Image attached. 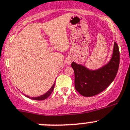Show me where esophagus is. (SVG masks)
Wrapping results in <instances>:
<instances>
[{
  "mask_svg": "<svg viewBox=\"0 0 130 130\" xmlns=\"http://www.w3.org/2000/svg\"><path fill=\"white\" fill-rule=\"evenodd\" d=\"M72 60L71 59V58H70V59H68V64H70V63L72 62Z\"/></svg>",
  "mask_w": 130,
  "mask_h": 130,
  "instance_id": "34e87169",
  "label": "esophagus"
}]
</instances>
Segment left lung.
I'll return each instance as SVG.
<instances>
[{"label":"left lung","instance_id":"obj_1","mask_svg":"<svg viewBox=\"0 0 130 130\" xmlns=\"http://www.w3.org/2000/svg\"><path fill=\"white\" fill-rule=\"evenodd\" d=\"M120 63V53L116 42L112 57L105 66L91 70L81 64L73 62L72 67L75 73V88L81 95L86 97L95 96L107 88L115 78Z\"/></svg>","mask_w":130,"mask_h":130}]
</instances>
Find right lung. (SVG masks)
<instances>
[{
    "label": "right lung",
    "instance_id": "add662e5",
    "mask_svg": "<svg viewBox=\"0 0 130 130\" xmlns=\"http://www.w3.org/2000/svg\"><path fill=\"white\" fill-rule=\"evenodd\" d=\"M55 83H54V85L52 86V87H51V88H50V89H49V90H48L46 93H45V94L42 95V96H38V97H32V98H30L28 96H26L27 98H31V99L34 100H45L46 98H47L49 97L50 95H51V94L52 93V92L53 91L54 87H55Z\"/></svg>",
    "mask_w": 130,
    "mask_h": 130
}]
</instances>
